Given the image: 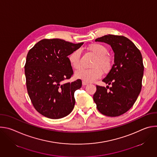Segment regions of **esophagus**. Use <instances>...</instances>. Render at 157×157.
Returning <instances> with one entry per match:
<instances>
[{
	"mask_svg": "<svg viewBox=\"0 0 157 157\" xmlns=\"http://www.w3.org/2000/svg\"><path fill=\"white\" fill-rule=\"evenodd\" d=\"M82 85H84V86H86V85L88 84V83H87V82H85V81H82Z\"/></svg>",
	"mask_w": 157,
	"mask_h": 157,
	"instance_id": "34e87169",
	"label": "esophagus"
}]
</instances>
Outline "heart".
<instances>
[{
	"instance_id": "b5f03b06",
	"label": "heart",
	"mask_w": 157,
	"mask_h": 157,
	"mask_svg": "<svg viewBox=\"0 0 157 157\" xmlns=\"http://www.w3.org/2000/svg\"><path fill=\"white\" fill-rule=\"evenodd\" d=\"M88 49L97 56L92 64L93 68L81 69L76 72L75 76L83 81L90 82L101 78L102 72L104 73H108L113 66V60L107 55V48L102 44H92L89 45ZM68 60L74 69H79L81 68L80 52L78 50L73 51L69 55Z\"/></svg>"
}]
</instances>
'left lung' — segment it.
I'll return each instance as SVG.
<instances>
[{"mask_svg": "<svg viewBox=\"0 0 157 157\" xmlns=\"http://www.w3.org/2000/svg\"><path fill=\"white\" fill-rule=\"evenodd\" d=\"M95 41L110 44L114 52V64L102 79L111 87L96 85L93 99L103 115L119 116L133 106L141 91L144 70L142 54L134 43L124 36L107 35Z\"/></svg>", "mask_w": 157, "mask_h": 157, "instance_id": "1", "label": "left lung"}]
</instances>
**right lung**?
Masks as SVG:
<instances>
[{"instance_id": "obj_1", "label": "right lung", "mask_w": 157, "mask_h": 157, "mask_svg": "<svg viewBox=\"0 0 157 157\" xmlns=\"http://www.w3.org/2000/svg\"><path fill=\"white\" fill-rule=\"evenodd\" d=\"M82 44L43 39L29 50L25 64L27 92L33 107L43 116L61 119L73 110L75 92L81 88L82 81H64L73 75L68 56Z\"/></svg>"}]
</instances>
